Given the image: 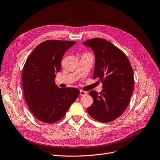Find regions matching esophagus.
Wrapping results in <instances>:
<instances>
[{
	"label": "esophagus",
	"instance_id": "obj_1",
	"mask_svg": "<svg viewBox=\"0 0 160 160\" xmlns=\"http://www.w3.org/2000/svg\"><path fill=\"white\" fill-rule=\"evenodd\" d=\"M79 95L81 96H85V95H87V92H85V91H83V90H80V92H79Z\"/></svg>",
	"mask_w": 160,
	"mask_h": 160
}]
</instances>
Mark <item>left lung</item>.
I'll use <instances>...</instances> for the list:
<instances>
[{
  "instance_id": "obj_1",
  "label": "left lung",
  "mask_w": 160,
  "mask_h": 160,
  "mask_svg": "<svg viewBox=\"0 0 160 160\" xmlns=\"http://www.w3.org/2000/svg\"><path fill=\"white\" fill-rule=\"evenodd\" d=\"M94 52L93 78L103 83L100 93L91 90L94 102L87 108L89 115L101 122L118 118L126 109L133 91V72L124 53L111 42L93 38L82 43Z\"/></svg>"
}]
</instances>
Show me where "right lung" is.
Here are the masks:
<instances>
[{
    "label": "right lung",
    "mask_w": 160,
    "mask_h": 160,
    "mask_svg": "<svg viewBox=\"0 0 160 160\" xmlns=\"http://www.w3.org/2000/svg\"><path fill=\"white\" fill-rule=\"evenodd\" d=\"M75 43L45 41L27 59L22 74L25 99L33 115L43 122L52 124L62 118L79 95L78 88H60L55 82L63 55Z\"/></svg>",
    "instance_id": "obj_1"
}]
</instances>
